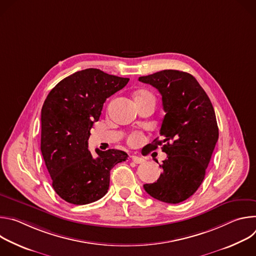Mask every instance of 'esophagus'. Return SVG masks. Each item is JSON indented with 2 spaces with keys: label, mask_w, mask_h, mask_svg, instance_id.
<instances>
[{
  "label": "esophagus",
  "mask_w": 256,
  "mask_h": 256,
  "mask_svg": "<svg viewBox=\"0 0 256 256\" xmlns=\"http://www.w3.org/2000/svg\"><path fill=\"white\" fill-rule=\"evenodd\" d=\"M132 160L134 163H136V164H140V163H144V158H142V157H140V156H136V155L132 156Z\"/></svg>",
  "instance_id": "34e87169"
}]
</instances>
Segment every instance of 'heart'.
Instances as JSON below:
<instances>
[{"label": "heart", "instance_id": "b5f03b06", "mask_svg": "<svg viewBox=\"0 0 256 256\" xmlns=\"http://www.w3.org/2000/svg\"><path fill=\"white\" fill-rule=\"evenodd\" d=\"M147 94H150L148 91H144V90H140L136 93V97H138V96H142V95H147ZM144 140V136L140 132H132L128 138V142L130 146H132V147H136V146H140Z\"/></svg>", "mask_w": 256, "mask_h": 256}]
</instances>
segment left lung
Returning a JSON list of instances; mask_svg holds the SVG:
<instances>
[{
	"instance_id": "8db88e82",
	"label": "left lung",
	"mask_w": 256,
	"mask_h": 256,
	"mask_svg": "<svg viewBox=\"0 0 256 256\" xmlns=\"http://www.w3.org/2000/svg\"><path fill=\"white\" fill-rule=\"evenodd\" d=\"M138 81L160 92L166 112L160 130L162 138H155L152 148L162 146L167 158L160 165L158 180L144 184V188L158 200L181 202L200 186L216 144L218 128L214 107L188 72L164 70L140 77Z\"/></svg>"
}]
</instances>
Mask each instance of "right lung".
Masks as SVG:
<instances>
[{
	"mask_svg": "<svg viewBox=\"0 0 256 256\" xmlns=\"http://www.w3.org/2000/svg\"><path fill=\"white\" fill-rule=\"evenodd\" d=\"M128 78L99 68L76 72L48 95L42 109L40 149L54 192L72 204H87L103 198L110 170L128 159L120 150L88 149L90 130L98 122L103 103L122 89Z\"/></svg>",
	"mask_w": 256,
	"mask_h": 256,
	"instance_id": "add662e5",
	"label": "right lung"
}]
</instances>
